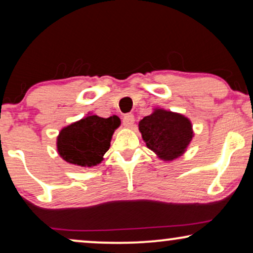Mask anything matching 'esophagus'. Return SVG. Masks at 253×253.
Segmentation results:
<instances>
[{"label":"esophagus","instance_id":"1","mask_svg":"<svg viewBox=\"0 0 253 253\" xmlns=\"http://www.w3.org/2000/svg\"><path fill=\"white\" fill-rule=\"evenodd\" d=\"M134 123V116L132 114H126V116L123 117V126L126 127H131Z\"/></svg>","mask_w":253,"mask_h":253}]
</instances>
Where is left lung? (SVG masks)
Returning a JSON list of instances; mask_svg holds the SVG:
<instances>
[{"label": "left lung", "instance_id": "1", "mask_svg": "<svg viewBox=\"0 0 253 253\" xmlns=\"http://www.w3.org/2000/svg\"><path fill=\"white\" fill-rule=\"evenodd\" d=\"M139 131L146 146L164 161H171L184 154L192 140V124L178 113L155 108L140 121Z\"/></svg>", "mask_w": 253, "mask_h": 253}]
</instances>
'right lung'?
<instances>
[{"mask_svg": "<svg viewBox=\"0 0 253 253\" xmlns=\"http://www.w3.org/2000/svg\"><path fill=\"white\" fill-rule=\"evenodd\" d=\"M120 124L121 120L116 115L103 119L88 114L60 131L56 141L58 154L69 164L94 167L103 160L114 131Z\"/></svg>", "mask_w": 253, "mask_h": 253, "instance_id": "1", "label": "right lung"}]
</instances>
